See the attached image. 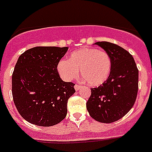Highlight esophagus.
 <instances>
[{
	"label": "esophagus",
	"instance_id": "1",
	"mask_svg": "<svg viewBox=\"0 0 152 152\" xmlns=\"http://www.w3.org/2000/svg\"><path fill=\"white\" fill-rule=\"evenodd\" d=\"M80 88H81V86L80 85H79V84H76V85H75V89H76V91L80 90Z\"/></svg>",
	"mask_w": 152,
	"mask_h": 152
}]
</instances>
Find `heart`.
<instances>
[{
  "label": "heart",
  "mask_w": 152,
  "mask_h": 152,
  "mask_svg": "<svg viewBox=\"0 0 152 152\" xmlns=\"http://www.w3.org/2000/svg\"><path fill=\"white\" fill-rule=\"evenodd\" d=\"M57 71L64 80L71 81L80 74L91 86H99L110 75L112 60L108 53L95 48H83L73 51L69 60H61Z\"/></svg>",
  "instance_id": "b5f03b06"
}]
</instances>
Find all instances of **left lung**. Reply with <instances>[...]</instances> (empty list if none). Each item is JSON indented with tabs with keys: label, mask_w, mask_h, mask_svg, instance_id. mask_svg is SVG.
<instances>
[{
	"label": "left lung",
	"mask_w": 152,
	"mask_h": 152,
	"mask_svg": "<svg viewBox=\"0 0 152 152\" xmlns=\"http://www.w3.org/2000/svg\"><path fill=\"white\" fill-rule=\"evenodd\" d=\"M95 44L110 54L112 69L106 82L91 88L87 109L91 117L97 121L114 122L123 118L135 104L139 71L132 55L122 47L109 42Z\"/></svg>",
	"instance_id": "left-lung-1"
}]
</instances>
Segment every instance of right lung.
Returning a JSON list of instances; mask_svg holds the SVG:
<instances>
[{"instance_id":"1","label":"right lung","mask_w":152,"mask_h":152,"mask_svg":"<svg viewBox=\"0 0 152 152\" xmlns=\"http://www.w3.org/2000/svg\"><path fill=\"white\" fill-rule=\"evenodd\" d=\"M68 50L37 46L19 57L12 76V93L18 112L28 122L48 127L66 117L75 84L62 80L57 67Z\"/></svg>"}]
</instances>
